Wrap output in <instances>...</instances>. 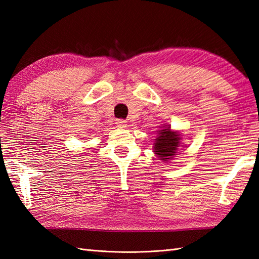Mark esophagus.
Segmentation results:
<instances>
[{"mask_svg":"<svg viewBox=\"0 0 259 259\" xmlns=\"http://www.w3.org/2000/svg\"><path fill=\"white\" fill-rule=\"evenodd\" d=\"M115 124H117L118 128H125L126 126V121L122 120V119H119L115 121Z\"/></svg>","mask_w":259,"mask_h":259,"instance_id":"34e87169","label":"esophagus"}]
</instances>
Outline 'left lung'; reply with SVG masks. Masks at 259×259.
I'll list each match as a JSON object with an SVG mask.
<instances>
[{
  "mask_svg": "<svg viewBox=\"0 0 259 259\" xmlns=\"http://www.w3.org/2000/svg\"><path fill=\"white\" fill-rule=\"evenodd\" d=\"M158 135L159 137L155 141L153 149H155L156 155H158L161 160L166 161L175 156L181 138L177 133H172L169 128L160 130Z\"/></svg>",
  "mask_w": 259,
  "mask_h": 259,
  "instance_id": "left-lung-1",
  "label": "left lung"
}]
</instances>
